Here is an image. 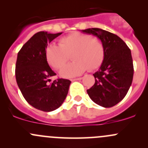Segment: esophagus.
Wrapping results in <instances>:
<instances>
[{"instance_id": "esophagus-1", "label": "esophagus", "mask_w": 148, "mask_h": 148, "mask_svg": "<svg viewBox=\"0 0 148 148\" xmlns=\"http://www.w3.org/2000/svg\"><path fill=\"white\" fill-rule=\"evenodd\" d=\"M82 77H79V78H76V79H71V81L74 82V81H77V80H81L82 79Z\"/></svg>"}]
</instances>
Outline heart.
I'll return each mask as SVG.
<instances>
[{
    "label": "heart",
    "mask_w": 148,
    "mask_h": 148,
    "mask_svg": "<svg viewBox=\"0 0 148 148\" xmlns=\"http://www.w3.org/2000/svg\"><path fill=\"white\" fill-rule=\"evenodd\" d=\"M59 45L46 48V58L53 69L59 70L66 64L69 56L74 62L60 71L62 77L71 78L84 72L87 68L94 70L102 63L104 48L102 41L91 35L73 33L59 40Z\"/></svg>",
    "instance_id": "b5f03b06"
}]
</instances>
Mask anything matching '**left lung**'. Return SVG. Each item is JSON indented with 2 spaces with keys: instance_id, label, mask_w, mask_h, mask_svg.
Listing matches in <instances>:
<instances>
[{
  "instance_id": "obj_1",
  "label": "left lung",
  "mask_w": 148,
  "mask_h": 148,
  "mask_svg": "<svg viewBox=\"0 0 148 148\" xmlns=\"http://www.w3.org/2000/svg\"><path fill=\"white\" fill-rule=\"evenodd\" d=\"M101 40L104 56L100 68L93 74L95 83L87 89L94 102L103 107H112L126 96L132 82L133 62L130 49L117 35L101 28L82 30Z\"/></svg>"
}]
</instances>
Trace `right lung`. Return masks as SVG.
Masks as SVG:
<instances>
[{"label":"right lung","instance_id":"right-lung-1","mask_svg":"<svg viewBox=\"0 0 148 148\" xmlns=\"http://www.w3.org/2000/svg\"><path fill=\"white\" fill-rule=\"evenodd\" d=\"M62 33L49 34L40 31L34 34L18 53L16 79L27 102L37 110L51 112L59 108L68 94L71 81L50 77L56 73L50 68L46 58L48 44Z\"/></svg>","mask_w":148,"mask_h":148}]
</instances>
